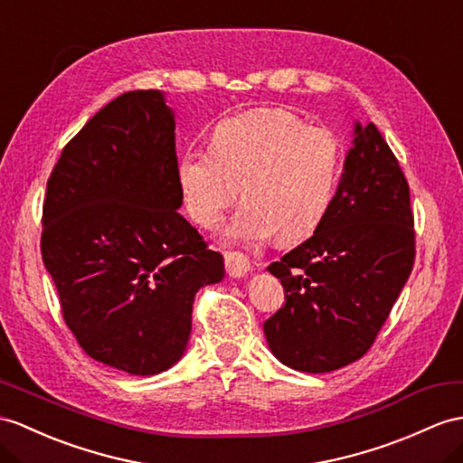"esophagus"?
Returning a JSON list of instances; mask_svg holds the SVG:
<instances>
[{
  "label": "esophagus",
  "mask_w": 463,
  "mask_h": 463,
  "mask_svg": "<svg viewBox=\"0 0 463 463\" xmlns=\"http://www.w3.org/2000/svg\"><path fill=\"white\" fill-rule=\"evenodd\" d=\"M225 259V270H228L230 277L235 279H241L247 273H250V259H247L243 253L240 251H228L223 255Z\"/></svg>",
  "instance_id": "esophagus-1"
}]
</instances>
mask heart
<instances>
[{
    "mask_svg": "<svg viewBox=\"0 0 463 463\" xmlns=\"http://www.w3.org/2000/svg\"><path fill=\"white\" fill-rule=\"evenodd\" d=\"M342 168L344 146L332 131L283 108H261L218 121L208 151L180 155L176 184L188 218L206 230L240 186L245 202L223 238L257 245L277 233L287 245L310 238L328 218Z\"/></svg>",
    "mask_w": 463,
    "mask_h": 463,
    "instance_id": "heart-1",
    "label": "heart"
}]
</instances>
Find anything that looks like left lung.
<instances>
[{
	"label": "left lung",
	"mask_w": 463,
	"mask_h": 463,
	"mask_svg": "<svg viewBox=\"0 0 463 463\" xmlns=\"http://www.w3.org/2000/svg\"><path fill=\"white\" fill-rule=\"evenodd\" d=\"M411 190L373 123H355L334 206L310 240L267 267L285 304L265 324L270 352L304 373L364 357L414 265Z\"/></svg>",
	"instance_id": "left-lung-1"
}]
</instances>
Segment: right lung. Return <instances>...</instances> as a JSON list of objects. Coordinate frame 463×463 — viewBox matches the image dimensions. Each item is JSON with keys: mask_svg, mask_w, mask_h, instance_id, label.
Returning <instances> with one entry per match:
<instances>
[{"mask_svg": "<svg viewBox=\"0 0 463 463\" xmlns=\"http://www.w3.org/2000/svg\"><path fill=\"white\" fill-rule=\"evenodd\" d=\"M175 114L159 90L111 99L66 143L47 183L41 253L62 318L96 362L156 375L183 357L196 292L223 279L178 213Z\"/></svg>", "mask_w": 463, "mask_h": 463, "instance_id": "add662e5", "label": "right lung"}]
</instances>
